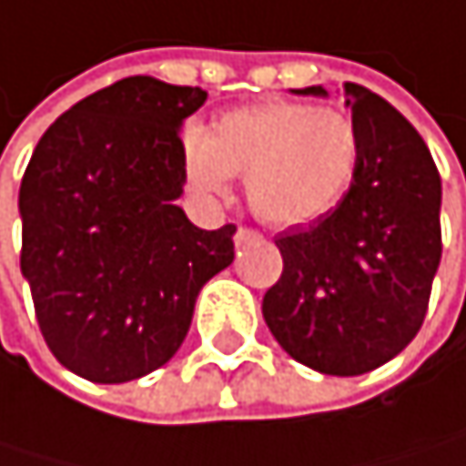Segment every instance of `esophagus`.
Listing matches in <instances>:
<instances>
[{"mask_svg":"<svg viewBox=\"0 0 466 466\" xmlns=\"http://www.w3.org/2000/svg\"><path fill=\"white\" fill-rule=\"evenodd\" d=\"M259 235L254 228H246V226H240L238 231H235V246L240 248V246H246V243H251V240H257Z\"/></svg>","mask_w":466,"mask_h":466,"instance_id":"34e87169","label":"esophagus"}]
</instances>
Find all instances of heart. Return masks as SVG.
Masks as SVG:
<instances>
[{"label":"heart","instance_id":"b5f03b06","mask_svg":"<svg viewBox=\"0 0 466 466\" xmlns=\"http://www.w3.org/2000/svg\"><path fill=\"white\" fill-rule=\"evenodd\" d=\"M361 157L359 127L342 107L265 102L231 110L209 132H187L185 174L196 193L226 198L246 177L251 212L270 226H301L331 212Z\"/></svg>","mask_w":466,"mask_h":466}]
</instances>
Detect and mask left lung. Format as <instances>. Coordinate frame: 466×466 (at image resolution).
Returning a JSON list of instances; mask_svg holds the SVG:
<instances>
[{
    "label": "left lung",
    "mask_w": 466,
    "mask_h": 466,
    "mask_svg": "<svg viewBox=\"0 0 466 466\" xmlns=\"http://www.w3.org/2000/svg\"><path fill=\"white\" fill-rule=\"evenodd\" d=\"M329 96L323 85L292 90ZM361 157L339 204L276 238L281 279L262 315L276 342L326 376H361L420 331L442 259V182L425 140L384 98L345 82Z\"/></svg>",
    "instance_id": "left-lung-1"
}]
</instances>
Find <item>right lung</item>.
<instances>
[{"label": "right lung", "instance_id": "obj_1", "mask_svg": "<svg viewBox=\"0 0 466 466\" xmlns=\"http://www.w3.org/2000/svg\"><path fill=\"white\" fill-rule=\"evenodd\" d=\"M207 90L127 76L66 110L18 190L21 276L63 368L124 384L168 361L201 287L235 259V226L187 220L182 124Z\"/></svg>", "mask_w": 466, "mask_h": 466}]
</instances>
